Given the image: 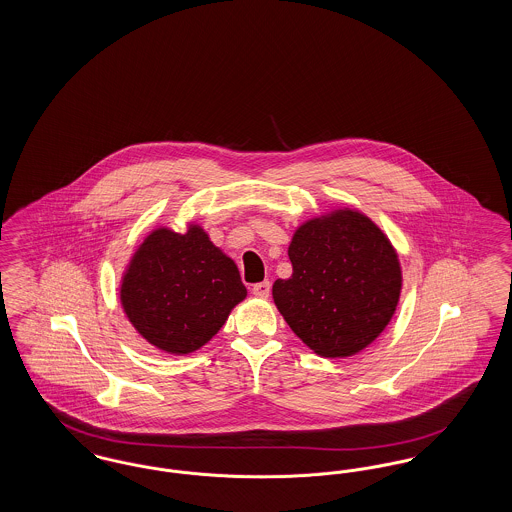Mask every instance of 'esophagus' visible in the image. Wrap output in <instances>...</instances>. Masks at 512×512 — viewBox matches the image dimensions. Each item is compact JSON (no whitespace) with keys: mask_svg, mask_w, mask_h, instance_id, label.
<instances>
[{"mask_svg":"<svg viewBox=\"0 0 512 512\" xmlns=\"http://www.w3.org/2000/svg\"><path fill=\"white\" fill-rule=\"evenodd\" d=\"M251 292H253L255 297H259V299H267L268 295H270V282H259V284H255Z\"/></svg>","mask_w":512,"mask_h":512,"instance_id":"34e87169","label":"esophagus"}]
</instances>
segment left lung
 <instances>
[{
    "label": "left lung",
    "instance_id": "left-lung-1",
    "mask_svg": "<svg viewBox=\"0 0 512 512\" xmlns=\"http://www.w3.org/2000/svg\"><path fill=\"white\" fill-rule=\"evenodd\" d=\"M293 272L272 297L297 338L320 357L363 351L390 324L401 265L386 234L359 211L307 220L288 247Z\"/></svg>",
    "mask_w": 512,
    "mask_h": 512
}]
</instances>
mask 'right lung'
Listing matches in <instances>:
<instances>
[{"label": "right lung", "mask_w": 512, "mask_h": 512, "mask_svg": "<svg viewBox=\"0 0 512 512\" xmlns=\"http://www.w3.org/2000/svg\"><path fill=\"white\" fill-rule=\"evenodd\" d=\"M247 290L236 263L192 224L153 230L122 276L121 303L151 345L188 355L211 340Z\"/></svg>", "instance_id": "right-lung-1"}]
</instances>
